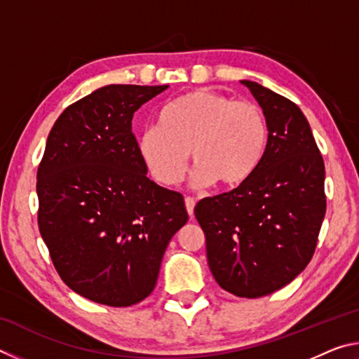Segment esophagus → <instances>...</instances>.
Masks as SVG:
<instances>
[{
    "label": "esophagus",
    "instance_id": "1",
    "mask_svg": "<svg viewBox=\"0 0 359 359\" xmlns=\"http://www.w3.org/2000/svg\"><path fill=\"white\" fill-rule=\"evenodd\" d=\"M194 205H196V201H194L193 198L187 196L185 198V208H187V212H188V215H190V217L194 215Z\"/></svg>",
    "mask_w": 359,
    "mask_h": 359
}]
</instances>
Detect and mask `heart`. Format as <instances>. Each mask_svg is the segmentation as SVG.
I'll return each mask as SVG.
<instances>
[{"instance_id": "obj_1", "label": "heart", "mask_w": 359, "mask_h": 359, "mask_svg": "<svg viewBox=\"0 0 359 359\" xmlns=\"http://www.w3.org/2000/svg\"><path fill=\"white\" fill-rule=\"evenodd\" d=\"M269 144L266 115L252 101H234L209 88H196L161 109L158 125L137 136V154L158 184L184 179L188 154L196 168L194 187L214 182L223 188L244 184L257 171Z\"/></svg>"}]
</instances>
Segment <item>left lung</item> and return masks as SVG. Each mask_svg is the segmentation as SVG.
Here are the masks:
<instances>
[{"label":"left lung","mask_w":359,"mask_h":359,"mask_svg":"<svg viewBox=\"0 0 359 359\" xmlns=\"http://www.w3.org/2000/svg\"><path fill=\"white\" fill-rule=\"evenodd\" d=\"M242 83L266 115V155L244 184L201 199L194 217L217 283L234 296L261 297L311 263L326 212L325 163L293 101L257 82Z\"/></svg>","instance_id":"obj_1"}]
</instances>
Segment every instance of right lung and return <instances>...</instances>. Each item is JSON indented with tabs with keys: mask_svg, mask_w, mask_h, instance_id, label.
Instances as JSON below:
<instances>
[{
	"mask_svg": "<svg viewBox=\"0 0 359 359\" xmlns=\"http://www.w3.org/2000/svg\"><path fill=\"white\" fill-rule=\"evenodd\" d=\"M169 85H106L68 106L38 168V226L58 276L111 307L144 301L188 222L184 196L147 177L133 115Z\"/></svg>",
	"mask_w": 359,
	"mask_h": 359,
	"instance_id": "obj_1",
	"label": "right lung"
}]
</instances>
